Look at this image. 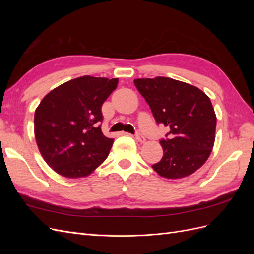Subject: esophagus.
Masks as SVG:
<instances>
[{
  "mask_svg": "<svg viewBox=\"0 0 254 254\" xmlns=\"http://www.w3.org/2000/svg\"><path fill=\"white\" fill-rule=\"evenodd\" d=\"M135 139H136L137 142H140V143H142V144L146 142L145 137H144L142 134H140V133H136V134H135Z\"/></svg>",
  "mask_w": 254,
  "mask_h": 254,
  "instance_id": "obj_1",
  "label": "esophagus"
}]
</instances>
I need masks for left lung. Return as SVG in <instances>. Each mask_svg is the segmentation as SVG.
Instances as JSON below:
<instances>
[{"label": "left lung", "instance_id": "8db88e82", "mask_svg": "<svg viewBox=\"0 0 254 254\" xmlns=\"http://www.w3.org/2000/svg\"><path fill=\"white\" fill-rule=\"evenodd\" d=\"M134 84L158 124L168 127L160 141L163 157L152 168L167 179L195 173L210 157L216 130L210 97L197 87L168 77L139 78Z\"/></svg>", "mask_w": 254, "mask_h": 254}]
</instances>
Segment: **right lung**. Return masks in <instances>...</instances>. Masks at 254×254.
Instances as JSON below:
<instances>
[{
	"instance_id": "right-lung-1",
	"label": "right lung",
	"mask_w": 254,
	"mask_h": 254,
	"mask_svg": "<svg viewBox=\"0 0 254 254\" xmlns=\"http://www.w3.org/2000/svg\"><path fill=\"white\" fill-rule=\"evenodd\" d=\"M118 82L81 76L43 97L35 111V137L53 171L65 178L87 177L108 157L113 139L103 134L99 123L102 106Z\"/></svg>"
}]
</instances>
